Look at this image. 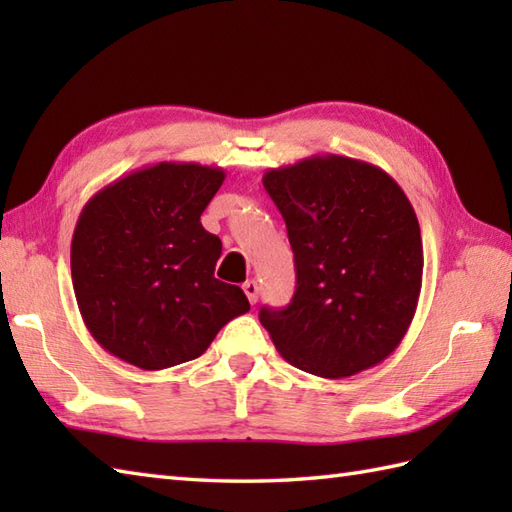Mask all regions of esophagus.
Listing matches in <instances>:
<instances>
[{"instance_id":"34e87169","label":"esophagus","mask_w":512,"mask_h":512,"mask_svg":"<svg viewBox=\"0 0 512 512\" xmlns=\"http://www.w3.org/2000/svg\"><path fill=\"white\" fill-rule=\"evenodd\" d=\"M242 290H244V295H246V299L250 301V306H255L257 303V297H259V284L255 279H248V281H244L242 284Z\"/></svg>"}]
</instances>
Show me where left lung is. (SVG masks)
<instances>
[{"instance_id":"obj_1","label":"left lung","mask_w":512,"mask_h":512,"mask_svg":"<svg viewBox=\"0 0 512 512\" xmlns=\"http://www.w3.org/2000/svg\"><path fill=\"white\" fill-rule=\"evenodd\" d=\"M286 220L297 288L259 321L290 365L345 378L383 363L411 325L422 288V237L398 182L369 162L325 154L268 169Z\"/></svg>"}]
</instances>
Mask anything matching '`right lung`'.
Segmentation results:
<instances>
[{"label":"right lung","mask_w":512,"mask_h":512,"mask_svg":"<svg viewBox=\"0 0 512 512\" xmlns=\"http://www.w3.org/2000/svg\"><path fill=\"white\" fill-rule=\"evenodd\" d=\"M224 178L220 167L156 162L83 206L70 248L72 286L103 350L156 372L198 358L250 310L242 288L213 277L222 242L200 222Z\"/></svg>","instance_id":"add662e5"}]
</instances>
